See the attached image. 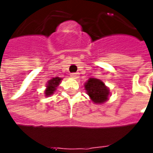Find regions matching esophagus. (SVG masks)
<instances>
[{
	"mask_svg": "<svg viewBox=\"0 0 153 153\" xmlns=\"http://www.w3.org/2000/svg\"><path fill=\"white\" fill-rule=\"evenodd\" d=\"M70 76L74 79H77L79 77V74L77 73H72V74H70Z\"/></svg>",
	"mask_w": 153,
	"mask_h": 153,
	"instance_id": "1",
	"label": "esophagus"
}]
</instances>
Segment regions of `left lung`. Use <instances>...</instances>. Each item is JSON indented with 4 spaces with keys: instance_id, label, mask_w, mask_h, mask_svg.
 I'll list each match as a JSON object with an SVG mask.
<instances>
[{
    "instance_id": "1",
    "label": "left lung",
    "mask_w": 153,
    "mask_h": 153,
    "mask_svg": "<svg viewBox=\"0 0 153 153\" xmlns=\"http://www.w3.org/2000/svg\"><path fill=\"white\" fill-rule=\"evenodd\" d=\"M84 87L93 103L102 104L109 100V89L100 79L90 78L85 83Z\"/></svg>"
}]
</instances>
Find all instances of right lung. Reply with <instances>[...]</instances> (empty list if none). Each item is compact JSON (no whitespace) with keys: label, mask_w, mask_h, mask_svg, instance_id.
<instances>
[{"label":"right lung","mask_w":153,"mask_h":153,"mask_svg":"<svg viewBox=\"0 0 153 153\" xmlns=\"http://www.w3.org/2000/svg\"><path fill=\"white\" fill-rule=\"evenodd\" d=\"M62 79H63L62 78L56 76V77L52 78L50 80H48L47 83L46 84L47 88L44 90L45 97H51V95H53L54 93V92L56 90V87L61 83Z\"/></svg>","instance_id":"obj_1"}]
</instances>
